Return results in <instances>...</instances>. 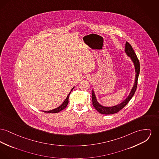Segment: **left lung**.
Masks as SVG:
<instances>
[{"mask_svg":"<svg viewBox=\"0 0 159 159\" xmlns=\"http://www.w3.org/2000/svg\"><path fill=\"white\" fill-rule=\"evenodd\" d=\"M125 53H126V55L127 56L130 57L131 60L133 62L134 66V69H135V72H136L134 83V84L132 87V89L131 90L130 93H129V95H128V97L123 102H122L121 103H120L117 105L111 106V107L104 106H102V104H100V103H98L97 100L96 96L95 95L94 91H93V94H92L93 105V107L95 108V109L102 114L111 115V114L116 113L119 112L120 111H121L122 109L124 106H125L127 104V103L129 102V101L130 100L131 98L134 95V94L135 93V91L136 90L137 84H138V77H139V72H140L139 61V60L137 57L136 53H134L133 48L131 47V46L128 42H126V43H125Z\"/></svg>","mask_w":159,"mask_h":159,"instance_id":"obj_1","label":"left lung"}]
</instances>
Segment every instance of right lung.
Segmentation results:
<instances>
[{
    "label": "right lung",
    "instance_id": "1",
    "mask_svg": "<svg viewBox=\"0 0 159 159\" xmlns=\"http://www.w3.org/2000/svg\"><path fill=\"white\" fill-rule=\"evenodd\" d=\"M74 88H75V87H74ZM74 88H72V89H71V91H73V89H74ZM70 93H71V92L68 93V96L66 97V100H64V103H62L61 106H59L58 107H57V108L55 109L51 110V111H43V112H46V113H58V112H59L60 111L64 110V109L66 108V107L67 104H68V98H69V96H70Z\"/></svg>",
    "mask_w": 159,
    "mask_h": 159
}]
</instances>
